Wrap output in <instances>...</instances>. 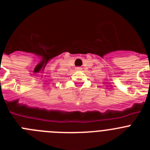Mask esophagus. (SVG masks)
<instances>
[{
	"label": "esophagus",
	"instance_id": "1",
	"mask_svg": "<svg viewBox=\"0 0 150 150\" xmlns=\"http://www.w3.org/2000/svg\"><path fill=\"white\" fill-rule=\"evenodd\" d=\"M76 69L77 70V71H79V70H81L82 68L80 67H76Z\"/></svg>",
	"mask_w": 150,
	"mask_h": 150
}]
</instances>
